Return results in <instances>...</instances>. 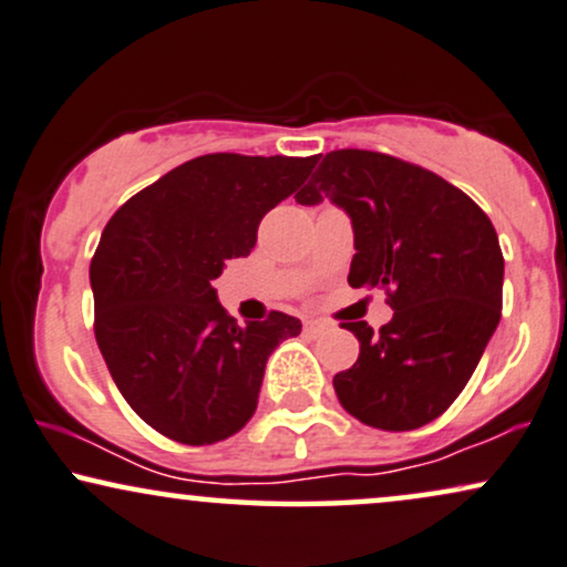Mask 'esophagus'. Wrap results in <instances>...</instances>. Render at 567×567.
<instances>
[{"mask_svg": "<svg viewBox=\"0 0 567 567\" xmlns=\"http://www.w3.org/2000/svg\"><path fill=\"white\" fill-rule=\"evenodd\" d=\"M329 329V324L327 321H321V319H308L306 321V332H311V334H321V332H327Z\"/></svg>", "mask_w": 567, "mask_h": 567, "instance_id": "esophagus-1", "label": "esophagus"}]
</instances>
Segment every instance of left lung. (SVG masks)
<instances>
[{
    "label": "left lung",
    "mask_w": 567,
    "mask_h": 567,
    "mask_svg": "<svg viewBox=\"0 0 567 567\" xmlns=\"http://www.w3.org/2000/svg\"><path fill=\"white\" fill-rule=\"evenodd\" d=\"M296 198L346 209L355 235L348 282L386 290L395 308L379 332L346 324L361 353L332 379L342 408L384 432L434 421L468 384L503 313L505 259L489 217L434 172L361 148L329 152Z\"/></svg>",
    "instance_id": "1"
}]
</instances>
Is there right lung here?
Returning a JSON list of instances; mask_svg holds the SVG:
<instances>
[{"mask_svg": "<svg viewBox=\"0 0 567 567\" xmlns=\"http://www.w3.org/2000/svg\"><path fill=\"white\" fill-rule=\"evenodd\" d=\"M317 156L206 154L175 167L106 221L91 259L93 332L127 405L183 444L248 424L264 369L300 321L271 311L240 327L214 279L248 256L264 214L292 196Z\"/></svg>", "mask_w": 567, "mask_h": 567, "instance_id": "1", "label": "right lung"}]
</instances>
